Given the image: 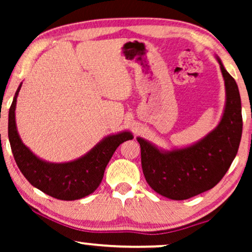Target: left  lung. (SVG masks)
Instances as JSON below:
<instances>
[{
	"instance_id": "left-lung-1",
	"label": "left lung",
	"mask_w": 252,
	"mask_h": 252,
	"mask_svg": "<svg viewBox=\"0 0 252 252\" xmlns=\"http://www.w3.org/2000/svg\"><path fill=\"white\" fill-rule=\"evenodd\" d=\"M226 87L225 112L219 125L194 146L161 153L137 137L144 178L165 197L181 201L215 187L228 171L242 136L240 92L234 78L218 58Z\"/></svg>"
}]
</instances>
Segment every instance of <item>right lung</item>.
Instances as JSON below:
<instances>
[{
	"instance_id": "add662e5",
	"label": "right lung",
	"mask_w": 252,
	"mask_h": 252,
	"mask_svg": "<svg viewBox=\"0 0 252 252\" xmlns=\"http://www.w3.org/2000/svg\"><path fill=\"white\" fill-rule=\"evenodd\" d=\"M17 89L9 110L8 135L17 166L34 187L44 194L63 201H74L92 194L101 184L106 165L113 153L124 141L133 139L129 132L105 137L84 157L70 163L51 164L37 158L17 133L15 110Z\"/></svg>"
}]
</instances>
